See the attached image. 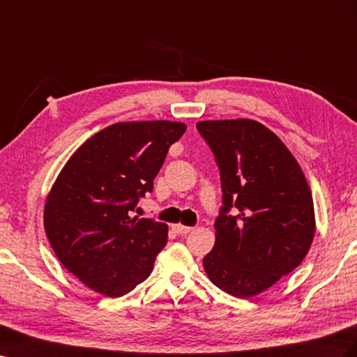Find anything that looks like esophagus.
<instances>
[{
	"instance_id": "obj_1",
	"label": "esophagus",
	"mask_w": 357,
	"mask_h": 357,
	"mask_svg": "<svg viewBox=\"0 0 357 357\" xmlns=\"http://www.w3.org/2000/svg\"><path fill=\"white\" fill-rule=\"evenodd\" d=\"M172 229H174L177 234H188V233H190V231H192L190 227H185V225H181V224L172 225Z\"/></svg>"
}]
</instances>
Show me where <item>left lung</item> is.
I'll use <instances>...</instances> for the list:
<instances>
[{"instance_id": "8db88e82", "label": "left lung", "mask_w": 357, "mask_h": 357, "mask_svg": "<svg viewBox=\"0 0 357 357\" xmlns=\"http://www.w3.org/2000/svg\"><path fill=\"white\" fill-rule=\"evenodd\" d=\"M197 129L215 155L222 188L216 242L202 264L220 290L257 296L293 272L311 248L310 186L290 150L261 123L199 121Z\"/></svg>"}]
</instances>
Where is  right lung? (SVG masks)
Listing matches in <instances>:
<instances>
[{"label":"right lung","instance_id":"add662e5","mask_svg":"<svg viewBox=\"0 0 357 357\" xmlns=\"http://www.w3.org/2000/svg\"><path fill=\"white\" fill-rule=\"evenodd\" d=\"M185 132L176 121L115 123L61 169L46 199L45 231L61 264L91 290L120 297L150 276L168 227L132 213Z\"/></svg>","mask_w":357,"mask_h":357}]
</instances>
